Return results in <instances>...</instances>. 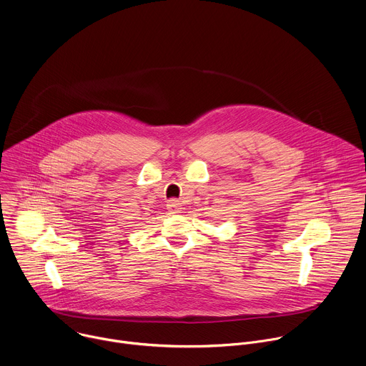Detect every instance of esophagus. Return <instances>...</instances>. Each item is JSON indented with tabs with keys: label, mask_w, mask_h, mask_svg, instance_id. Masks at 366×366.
I'll list each match as a JSON object with an SVG mask.
<instances>
[{
	"label": "esophagus",
	"mask_w": 366,
	"mask_h": 366,
	"mask_svg": "<svg viewBox=\"0 0 366 366\" xmlns=\"http://www.w3.org/2000/svg\"><path fill=\"white\" fill-rule=\"evenodd\" d=\"M167 207H168V209L172 212V214H177V212H179V207H181V204H179V201L178 199H169L168 201V204H167Z\"/></svg>",
	"instance_id": "obj_1"
}]
</instances>
